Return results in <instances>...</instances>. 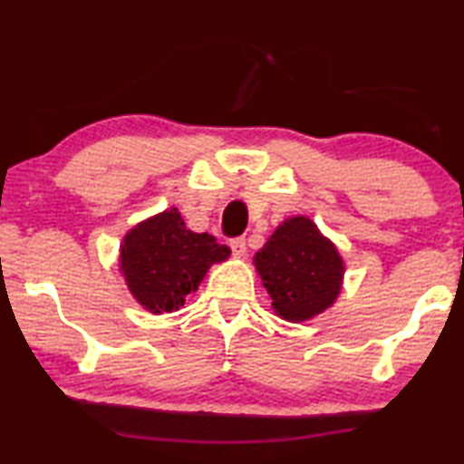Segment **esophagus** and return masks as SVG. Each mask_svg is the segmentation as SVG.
Wrapping results in <instances>:
<instances>
[{"label": "esophagus", "mask_w": 464, "mask_h": 464, "mask_svg": "<svg viewBox=\"0 0 464 464\" xmlns=\"http://www.w3.org/2000/svg\"><path fill=\"white\" fill-rule=\"evenodd\" d=\"M230 246H232V253L234 257H243L246 253V240L240 237V238H232L230 240Z\"/></svg>", "instance_id": "1"}]
</instances>
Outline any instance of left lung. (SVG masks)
I'll use <instances>...</instances> for the list:
<instances>
[{
	"label": "left lung",
	"mask_w": 464,
	"mask_h": 464,
	"mask_svg": "<svg viewBox=\"0 0 464 464\" xmlns=\"http://www.w3.org/2000/svg\"><path fill=\"white\" fill-rule=\"evenodd\" d=\"M272 308L285 321L321 314L340 295L344 262L308 218H289L253 257Z\"/></svg>",
	"instance_id": "left-lung-1"
}]
</instances>
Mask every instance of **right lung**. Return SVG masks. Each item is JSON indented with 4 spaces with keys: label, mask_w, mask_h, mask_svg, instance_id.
I'll use <instances>...</instances> for the list:
<instances>
[{
    "label": "right lung",
    "mask_w": 464,
    "mask_h": 464,
    "mask_svg": "<svg viewBox=\"0 0 464 464\" xmlns=\"http://www.w3.org/2000/svg\"><path fill=\"white\" fill-rule=\"evenodd\" d=\"M227 256L230 249L211 234L188 230L173 207L129 230L120 245V272L135 300L162 314L179 310L207 270Z\"/></svg>",
    "instance_id": "obj_1"
}]
</instances>
